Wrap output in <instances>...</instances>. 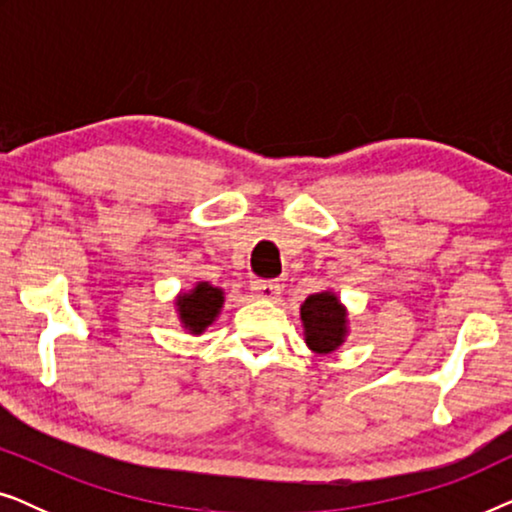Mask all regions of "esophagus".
Listing matches in <instances>:
<instances>
[{"label": "esophagus", "instance_id": "esophagus-1", "mask_svg": "<svg viewBox=\"0 0 512 512\" xmlns=\"http://www.w3.org/2000/svg\"><path fill=\"white\" fill-rule=\"evenodd\" d=\"M254 296L261 298V300H275L279 296V291H282V284L277 282V279H258L254 282Z\"/></svg>", "mask_w": 512, "mask_h": 512}]
</instances>
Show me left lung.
I'll return each mask as SVG.
<instances>
[{
    "mask_svg": "<svg viewBox=\"0 0 512 512\" xmlns=\"http://www.w3.org/2000/svg\"><path fill=\"white\" fill-rule=\"evenodd\" d=\"M300 321H303L305 345L314 354L335 352L349 333L347 307L331 289L307 296L305 303L300 305Z\"/></svg>",
    "mask_w": 512,
    "mask_h": 512,
    "instance_id": "obj_1",
    "label": "left lung"
}]
</instances>
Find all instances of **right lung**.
I'll list each match as a JSON object with an SVG mask.
<instances>
[{
    "mask_svg": "<svg viewBox=\"0 0 512 512\" xmlns=\"http://www.w3.org/2000/svg\"><path fill=\"white\" fill-rule=\"evenodd\" d=\"M223 300H226V296H223V289H219V286L209 282H195L191 291H181L177 300H174L181 326L188 333L202 335L221 314Z\"/></svg>",
    "mask_w": 512,
    "mask_h": 512,
    "instance_id": "obj_1",
    "label": "right lung"
}]
</instances>
